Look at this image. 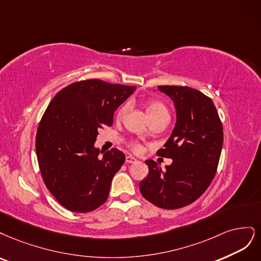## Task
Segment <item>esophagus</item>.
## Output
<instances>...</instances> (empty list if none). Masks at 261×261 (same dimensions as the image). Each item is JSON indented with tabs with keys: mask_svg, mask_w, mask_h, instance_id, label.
<instances>
[{
	"mask_svg": "<svg viewBox=\"0 0 261 261\" xmlns=\"http://www.w3.org/2000/svg\"><path fill=\"white\" fill-rule=\"evenodd\" d=\"M137 162H138V159L136 157H133V156H127V157H125V163L134 164V163H137Z\"/></svg>",
	"mask_w": 261,
	"mask_h": 261,
	"instance_id": "34e87169",
	"label": "esophagus"
}]
</instances>
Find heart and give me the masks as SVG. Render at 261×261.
Instances as JSON below:
<instances>
[{
  "mask_svg": "<svg viewBox=\"0 0 261 261\" xmlns=\"http://www.w3.org/2000/svg\"><path fill=\"white\" fill-rule=\"evenodd\" d=\"M127 111H128V104L122 105L118 109V112H117V118L121 119L122 117L124 116V114L127 113ZM147 113H148L150 118H153V117H156V116H159V115H168V109L162 102H158V100H153V102H150L147 106ZM132 147H133V149H136V150L140 149V146L138 144H132Z\"/></svg>",
  "mask_w": 261,
  "mask_h": 261,
  "instance_id": "b5f03b06",
  "label": "heart"
}]
</instances>
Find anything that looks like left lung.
Segmentation results:
<instances>
[{
  "label": "left lung",
  "instance_id": "left-lung-1",
  "mask_svg": "<svg viewBox=\"0 0 261 261\" xmlns=\"http://www.w3.org/2000/svg\"><path fill=\"white\" fill-rule=\"evenodd\" d=\"M174 105L176 121L170 138L158 149L172 164L162 170L148 159L141 194L159 208L178 209L195 201L217 171L223 144L222 124L212 98L189 87L159 86Z\"/></svg>",
  "mask_w": 261,
  "mask_h": 261
}]
</instances>
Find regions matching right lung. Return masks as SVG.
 Masks as SVG:
<instances>
[{"label":"right lung","instance_id":"right-lung-1","mask_svg":"<svg viewBox=\"0 0 261 261\" xmlns=\"http://www.w3.org/2000/svg\"><path fill=\"white\" fill-rule=\"evenodd\" d=\"M134 91L91 79L71 83L48 104L37 131L38 163L46 188L70 212L90 213L106 201L125 156L113 148L100 156L96 137Z\"/></svg>","mask_w":261,"mask_h":261}]
</instances>
